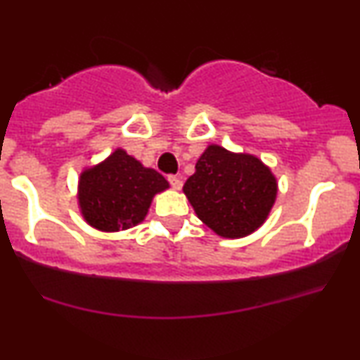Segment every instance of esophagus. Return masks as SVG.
<instances>
[{
    "label": "esophagus",
    "instance_id": "34e87169",
    "mask_svg": "<svg viewBox=\"0 0 360 360\" xmlns=\"http://www.w3.org/2000/svg\"><path fill=\"white\" fill-rule=\"evenodd\" d=\"M167 181H169V184H171V188L176 189V191H179V189L183 188V181H181V176H169Z\"/></svg>",
    "mask_w": 360,
    "mask_h": 360
}]
</instances>
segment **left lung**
Here are the masks:
<instances>
[{"label":"left lung","mask_w":360,"mask_h":360,"mask_svg":"<svg viewBox=\"0 0 360 360\" xmlns=\"http://www.w3.org/2000/svg\"><path fill=\"white\" fill-rule=\"evenodd\" d=\"M183 191L198 218L223 238H243L265 223L275 205L276 179L251 154L207 146Z\"/></svg>","instance_id":"8db88e82"}]
</instances>
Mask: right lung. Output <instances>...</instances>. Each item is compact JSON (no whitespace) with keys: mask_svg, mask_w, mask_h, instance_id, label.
I'll return each instance as SVG.
<instances>
[{"mask_svg":"<svg viewBox=\"0 0 360 360\" xmlns=\"http://www.w3.org/2000/svg\"><path fill=\"white\" fill-rule=\"evenodd\" d=\"M169 183L158 171L144 167L124 149L85 169L79 181L82 216L101 231H120L144 221L150 201Z\"/></svg>","mask_w":360,"mask_h":360,"instance_id":"obj_1","label":"right lung"}]
</instances>
